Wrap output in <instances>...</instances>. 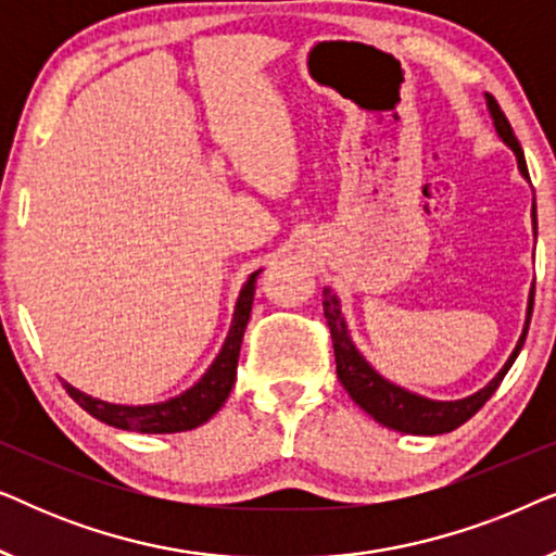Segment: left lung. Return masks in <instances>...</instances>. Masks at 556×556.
Wrapping results in <instances>:
<instances>
[{
  "mask_svg": "<svg viewBox=\"0 0 556 556\" xmlns=\"http://www.w3.org/2000/svg\"><path fill=\"white\" fill-rule=\"evenodd\" d=\"M485 105H489L496 134L516 154L521 177L529 179L527 159H523L521 143L516 141L511 124H508V118L504 116V111H501L496 98L485 93ZM531 223H534V230H536V204H531ZM531 308H534V286H531L529 291L527 321H523V331L519 341H516V349L506 359L504 367H501L498 375L493 377L483 390H478L476 394H470V397H463V400H430V397H422V394L405 390V387L390 382V379H384L367 359H364L359 349L354 344L352 331H349L346 326V318L341 314V303L337 299V293H331V288H324V316L331 331L339 382L344 384L349 397H352L364 413L375 417L379 425H384V428L397 430V432H407V435H443V432L460 428L463 422L470 420V417H473L478 409L489 402L491 394L498 390L501 379L506 377V371L511 369V364L521 352L523 339H527V331H529Z\"/></svg>",
  "mask_w": 556,
  "mask_h": 556,
  "instance_id": "left-lung-1",
  "label": "left lung"
}]
</instances>
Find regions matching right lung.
Here are the masks:
<instances>
[{"label":"right lung","mask_w":556,"mask_h":556,"mask_svg":"<svg viewBox=\"0 0 556 556\" xmlns=\"http://www.w3.org/2000/svg\"><path fill=\"white\" fill-rule=\"evenodd\" d=\"M257 276H261V270L250 273L245 286H242L240 299L235 303L230 331H227V339L223 349H219V354L215 356V362L210 364V369L204 371L189 390L177 394V397L166 402H154V405H113V402L90 397V394L80 392L78 387H73L63 379L67 394H71L86 413L93 415L96 420L118 430L164 435V432H185L200 428V425L207 422L210 417L225 405V400L230 397L235 377H238L240 344L250 321Z\"/></svg>","instance_id":"add662e5"}]
</instances>
